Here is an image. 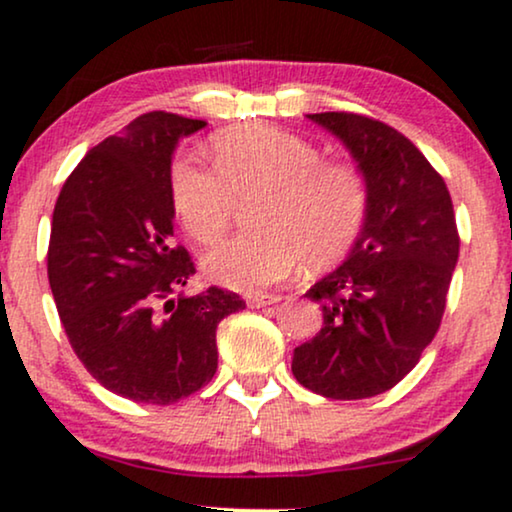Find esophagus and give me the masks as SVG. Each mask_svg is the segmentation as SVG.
Returning <instances> with one entry per match:
<instances>
[{
  "mask_svg": "<svg viewBox=\"0 0 512 512\" xmlns=\"http://www.w3.org/2000/svg\"><path fill=\"white\" fill-rule=\"evenodd\" d=\"M281 297L283 295H278V293H264V295H250L248 297V304L250 307H271V304H276V302H281Z\"/></svg>",
  "mask_w": 512,
  "mask_h": 512,
  "instance_id": "1",
  "label": "esophagus"
}]
</instances>
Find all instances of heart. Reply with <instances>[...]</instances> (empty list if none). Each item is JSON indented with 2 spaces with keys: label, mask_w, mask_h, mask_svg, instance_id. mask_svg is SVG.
Segmentation results:
<instances>
[{
  "label": "heart",
  "mask_w": 512,
  "mask_h": 512,
  "mask_svg": "<svg viewBox=\"0 0 512 512\" xmlns=\"http://www.w3.org/2000/svg\"><path fill=\"white\" fill-rule=\"evenodd\" d=\"M212 167L181 155L170 170L174 215L193 241L215 245L234 222L238 200L260 196L255 234L236 236L205 257L215 281L260 290L293 274L307 257L326 264L357 241L368 184L349 158H323L309 139L271 125L219 132Z\"/></svg>",
  "instance_id": "1"
}]
</instances>
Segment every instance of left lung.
Wrapping results in <instances>:
<instances>
[{"instance_id": "obj_1", "label": "left lung", "mask_w": 512, "mask_h": 512, "mask_svg": "<svg viewBox=\"0 0 512 512\" xmlns=\"http://www.w3.org/2000/svg\"><path fill=\"white\" fill-rule=\"evenodd\" d=\"M307 118L357 160L368 212L347 260L307 290L323 326L295 347L293 375L328 399L375 397L418 364L439 331L461 245L454 205L439 172L394 127L357 113Z\"/></svg>"}]
</instances>
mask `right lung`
<instances>
[{"label": "right lung", "instance_id": "right-lung-1", "mask_svg": "<svg viewBox=\"0 0 512 512\" xmlns=\"http://www.w3.org/2000/svg\"><path fill=\"white\" fill-rule=\"evenodd\" d=\"M203 120L153 111L94 146L58 193L49 286L70 347L99 383L141 404H174L217 371V326L245 309L231 290L172 300L196 274L172 245V153Z\"/></svg>", "mask_w": 512, "mask_h": 512}]
</instances>
